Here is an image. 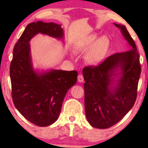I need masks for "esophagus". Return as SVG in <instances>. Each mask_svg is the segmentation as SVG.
Masks as SVG:
<instances>
[{"mask_svg": "<svg viewBox=\"0 0 148 148\" xmlns=\"http://www.w3.org/2000/svg\"><path fill=\"white\" fill-rule=\"evenodd\" d=\"M77 80L79 82H84V76L82 74H79L77 76Z\"/></svg>", "mask_w": 148, "mask_h": 148, "instance_id": "esophagus-1", "label": "esophagus"}]
</instances>
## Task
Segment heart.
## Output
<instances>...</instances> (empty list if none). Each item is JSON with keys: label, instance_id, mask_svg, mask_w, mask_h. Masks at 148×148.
<instances>
[{"label": "heart", "instance_id": "heart-1", "mask_svg": "<svg viewBox=\"0 0 148 148\" xmlns=\"http://www.w3.org/2000/svg\"><path fill=\"white\" fill-rule=\"evenodd\" d=\"M96 34H92L80 40L75 46V51L79 53L88 52V60L92 64L100 62L106 55L109 46L108 39L102 36L98 39Z\"/></svg>", "mask_w": 148, "mask_h": 148}]
</instances>
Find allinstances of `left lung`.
Listing matches in <instances>:
<instances>
[{
    "instance_id": "obj_1",
    "label": "left lung",
    "mask_w": 148,
    "mask_h": 148,
    "mask_svg": "<svg viewBox=\"0 0 148 148\" xmlns=\"http://www.w3.org/2000/svg\"><path fill=\"white\" fill-rule=\"evenodd\" d=\"M114 24L121 29L131 49L115 53L99 65L83 69L86 118L98 129L113 126L133 108L141 74L139 54L134 40L125 25Z\"/></svg>"
}]
</instances>
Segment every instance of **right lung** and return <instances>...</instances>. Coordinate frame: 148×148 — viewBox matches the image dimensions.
I'll list each match as a JSON object with an SVG mask.
<instances>
[{"instance_id": "right-lung-1", "label": "right lung", "mask_w": 148, "mask_h": 148, "mask_svg": "<svg viewBox=\"0 0 148 148\" xmlns=\"http://www.w3.org/2000/svg\"><path fill=\"white\" fill-rule=\"evenodd\" d=\"M39 33L57 39L64 37L58 24L42 21L28 24L14 46L10 77L15 108L29 122L46 127L59 116L66 92L77 80V72L51 69L39 73L34 70L29 42Z\"/></svg>"}]
</instances>
